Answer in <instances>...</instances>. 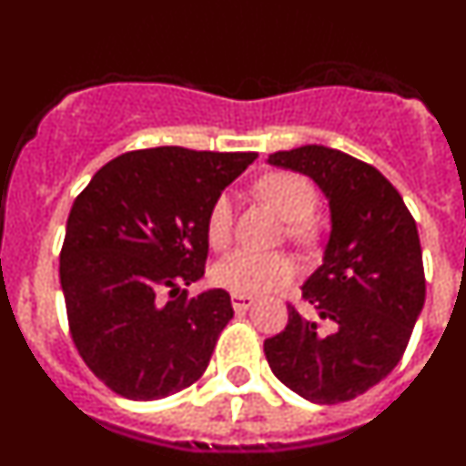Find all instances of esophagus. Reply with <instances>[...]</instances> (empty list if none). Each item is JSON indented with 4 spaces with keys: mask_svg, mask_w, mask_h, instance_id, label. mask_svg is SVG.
Returning a JSON list of instances; mask_svg holds the SVG:
<instances>
[{
    "mask_svg": "<svg viewBox=\"0 0 466 466\" xmlns=\"http://www.w3.org/2000/svg\"><path fill=\"white\" fill-rule=\"evenodd\" d=\"M230 300H233V308H236V312H245L249 310V308L254 306V296H245V294H233L230 296Z\"/></svg>",
    "mask_w": 466,
    "mask_h": 466,
    "instance_id": "obj_1",
    "label": "esophagus"
}]
</instances>
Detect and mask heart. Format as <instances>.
<instances>
[{
	"label": "heart",
	"mask_w": 466,
	"mask_h": 466,
	"mask_svg": "<svg viewBox=\"0 0 466 466\" xmlns=\"http://www.w3.org/2000/svg\"><path fill=\"white\" fill-rule=\"evenodd\" d=\"M257 193L270 205L287 224L289 238L299 242H310L315 236L312 212L317 205V191L308 177L296 172H268L257 182ZM233 228V203L226 193L214 198L205 219V236L214 249H224ZM294 275V263L284 254H266L238 249L214 263L212 279L217 287L233 294H263L270 291Z\"/></svg>",
	"instance_id": "obj_1"
}]
</instances>
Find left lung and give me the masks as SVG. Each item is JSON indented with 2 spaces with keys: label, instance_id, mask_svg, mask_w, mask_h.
<instances>
[{
  "label": "left lung",
  "instance_id": "left-lung-1",
  "mask_svg": "<svg viewBox=\"0 0 466 466\" xmlns=\"http://www.w3.org/2000/svg\"><path fill=\"white\" fill-rule=\"evenodd\" d=\"M268 163L319 187L331 233L322 266L300 287L329 331L289 306L284 331L263 343L266 360L299 397L350 401L392 373L425 306L418 226L397 188L343 151L306 144Z\"/></svg>",
  "mask_w": 466,
  "mask_h": 466
}]
</instances>
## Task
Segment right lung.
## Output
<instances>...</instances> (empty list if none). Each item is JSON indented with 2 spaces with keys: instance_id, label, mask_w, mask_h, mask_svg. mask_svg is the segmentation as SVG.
Returning <instances> with one entry per match:
<instances>
[{
  "instance_id": "add662e5",
  "label": "right lung",
  "mask_w": 466,
  "mask_h": 466,
  "mask_svg": "<svg viewBox=\"0 0 466 466\" xmlns=\"http://www.w3.org/2000/svg\"><path fill=\"white\" fill-rule=\"evenodd\" d=\"M254 151L156 147L95 172L74 200L60 252L69 331L90 371L133 401L170 397L203 376L233 317L230 296L182 291L205 275V219Z\"/></svg>"
}]
</instances>
